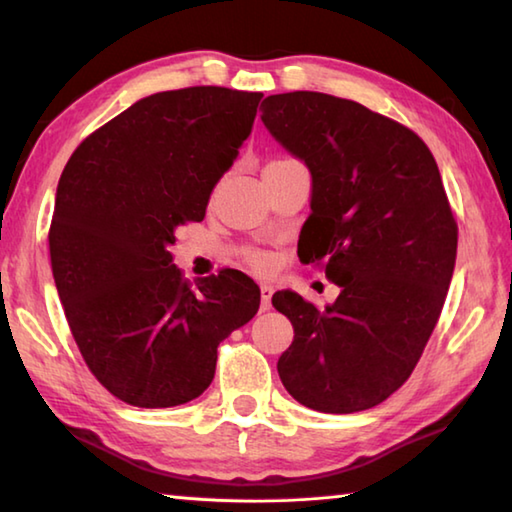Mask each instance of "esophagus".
Returning <instances> with one entry per match:
<instances>
[{"mask_svg": "<svg viewBox=\"0 0 512 512\" xmlns=\"http://www.w3.org/2000/svg\"><path fill=\"white\" fill-rule=\"evenodd\" d=\"M272 296H274L272 285H260V312L272 310Z\"/></svg>", "mask_w": 512, "mask_h": 512, "instance_id": "esophagus-1", "label": "esophagus"}]
</instances>
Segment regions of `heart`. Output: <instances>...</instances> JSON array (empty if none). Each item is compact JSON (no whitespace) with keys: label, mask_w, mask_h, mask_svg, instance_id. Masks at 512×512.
<instances>
[{"label":"heart","mask_w":512,"mask_h":512,"mask_svg":"<svg viewBox=\"0 0 512 512\" xmlns=\"http://www.w3.org/2000/svg\"><path fill=\"white\" fill-rule=\"evenodd\" d=\"M252 263H254V267H256V269H260V272H263V269H267V267H269V263H267V258H265V256H254V258H252Z\"/></svg>","instance_id":"heart-1"}]
</instances>
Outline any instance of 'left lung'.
<instances>
[{"label": "left lung", "mask_w": 512, "mask_h": 512, "mask_svg": "<svg viewBox=\"0 0 512 512\" xmlns=\"http://www.w3.org/2000/svg\"><path fill=\"white\" fill-rule=\"evenodd\" d=\"M260 111L312 176L305 263L325 260L341 287L325 310L289 289L272 296L294 327L278 376L312 410L374 408L412 374L455 272L457 223L439 167L417 133L359 102L294 91Z\"/></svg>", "instance_id": "obj_1"}]
</instances>
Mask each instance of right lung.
Here are the masks:
<instances>
[{
    "instance_id": "right-lung-1",
    "label": "right lung",
    "mask_w": 512,
    "mask_h": 512,
    "mask_svg": "<svg viewBox=\"0 0 512 512\" xmlns=\"http://www.w3.org/2000/svg\"><path fill=\"white\" fill-rule=\"evenodd\" d=\"M263 93H153L91 133L62 171L48 231L57 294L89 370L120 401L173 408L200 397L218 345L252 321L243 272L182 281L180 225L205 218L254 127Z\"/></svg>"
}]
</instances>
